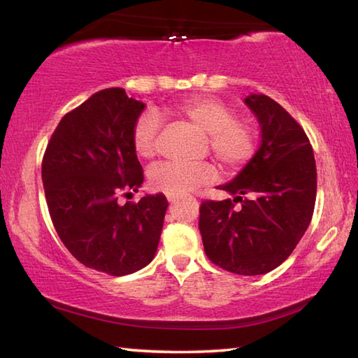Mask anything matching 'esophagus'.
<instances>
[{
    "label": "esophagus",
    "instance_id": "obj_1",
    "mask_svg": "<svg viewBox=\"0 0 358 358\" xmlns=\"http://www.w3.org/2000/svg\"><path fill=\"white\" fill-rule=\"evenodd\" d=\"M180 196H167V201L171 202V203H175V202H178L180 201Z\"/></svg>",
    "mask_w": 358,
    "mask_h": 358
}]
</instances>
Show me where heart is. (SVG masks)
<instances>
[{"mask_svg":"<svg viewBox=\"0 0 358 358\" xmlns=\"http://www.w3.org/2000/svg\"><path fill=\"white\" fill-rule=\"evenodd\" d=\"M173 112L208 134L211 151L227 171H238L256 153V132L245 121L237 120L234 108L226 102L199 96L185 101ZM159 129L161 121L151 112L136 121L131 142L141 159L156 156ZM216 178L217 171L210 162H161L148 173L151 187L167 196H181Z\"/></svg>","mask_w":358,"mask_h":358,"instance_id":"1","label":"heart"}]
</instances>
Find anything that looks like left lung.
Segmentation results:
<instances>
[{"instance_id": "8db88e82", "label": "left lung", "mask_w": 358, "mask_h": 358, "mask_svg": "<svg viewBox=\"0 0 358 358\" xmlns=\"http://www.w3.org/2000/svg\"><path fill=\"white\" fill-rule=\"evenodd\" d=\"M245 104L260 124V147L237 177L217 186L234 201L202 202L199 230L211 262L257 276L280 266L305 235L317 173L305 131L276 101L251 93Z\"/></svg>"}]
</instances>
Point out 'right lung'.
<instances>
[{
  "mask_svg": "<svg viewBox=\"0 0 358 358\" xmlns=\"http://www.w3.org/2000/svg\"><path fill=\"white\" fill-rule=\"evenodd\" d=\"M143 108L123 88L101 90L64 115L42 161L58 237L78 262L112 276L131 275L153 260L169 207L161 192L118 203L121 192H137L143 183L131 142Z\"/></svg>",
  "mask_w": 358,
  "mask_h": 358,
  "instance_id": "1",
  "label": "right lung"
}]
</instances>
